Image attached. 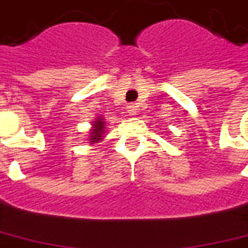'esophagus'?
Returning a JSON list of instances; mask_svg holds the SVG:
<instances>
[{
  "instance_id": "obj_1",
  "label": "esophagus",
  "mask_w": 248,
  "mask_h": 248,
  "mask_svg": "<svg viewBox=\"0 0 248 248\" xmlns=\"http://www.w3.org/2000/svg\"><path fill=\"white\" fill-rule=\"evenodd\" d=\"M127 108L129 114H136V112H138V105L136 104H129Z\"/></svg>"
}]
</instances>
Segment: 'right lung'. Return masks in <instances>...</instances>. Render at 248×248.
I'll use <instances>...</instances> for the list:
<instances>
[{
    "mask_svg": "<svg viewBox=\"0 0 248 248\" xmlns=\"http://www.w3.org/2000/svg\"><path fill=\"white\" fill-rule=\"evenodd\" d=\"M104 121H102V119H98L95 123H94V129H91V134L93 135L90 136L91 139V142L93 143H95V142H98L101 138H102V132H104Z\"/></svg>",
    "mask_w": 248,
    "mask_h": 248,
    "instance_id": "obj_1",
    "label": "right lung"
}]
</instances>
